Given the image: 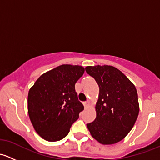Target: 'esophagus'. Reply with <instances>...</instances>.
Instances as JSON below:
<instances>
[{
	"mask_svg": "<svg viewBox=\"0 0 160 160\" xmlns=\"http://www.w3.org/2000/svg\"><path fill=\"white\" fill-rule=\"evenodd\" d=\"M83 106H84L85 108H88L90 106V101H87L86 102H83Z\"/></svg>",
	"mask_w": 160,
	"mask_h": 160,
	"instance_id": "esophagus-1",
	"label": "esophagus"
}]
</instances>
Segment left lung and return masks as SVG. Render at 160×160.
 I'll return each mask as SVG.
<instances>
[{
	"label": "left lung",
	"mask_w": 160,
	"mask_h": 160,
	"mask_svg": "<svg viewBox=\"0 0 160 160\" xmlns=\"http://www.w3.org/2000/svg\"><path fill=\"white\" fill-rule=\"evenodd\" d=\"M86 72L99 86L96 118L87 125L90 135L103 145L122 141L135 125L139 112L135 85L112 66H88Z\"/></svg>",
	"instance_id": "left-lung-1"
}]
</instances>
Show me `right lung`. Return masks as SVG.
<instances>
[{"label":"right lung","mask_w":160,"mask_h":160,"mask_svg":"<svg viewBox=\"0 0 160 160\" xmlns=\"http://www.w3.org/2000/svg\"><path fill=\"white\" fill-rule=\"evenodd\" d=\"M81 66L63 64L40 76L28 95V113L35 132L49 142L62 139L78 119L83 105L75 83L83 76Z\"/></svg>","instance_id":"right-lung-1"}]
</instances>
